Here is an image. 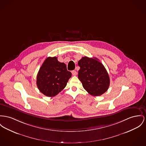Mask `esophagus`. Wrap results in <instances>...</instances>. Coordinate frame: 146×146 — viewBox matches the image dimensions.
Returning a JSON list of instances; mask_svg holds the SVG:
<instances>
[{
	"label": "esophagus",
	"mask_w": 146,
	"mask_h": 146,
	"mask_svg": "<svg viewBox=\"0 0 146 146\" xmlns=\"http://www.w3.org/2000/svg\"><path fill=\"white\" fill-rule=\"evenodd\" d=\"M71 73H72V75H74V76H76V74H77L76 71H75V70H72V71H71Z\"/></svg>",
	"instance_id": "esophagus-1"
}]
</instances>
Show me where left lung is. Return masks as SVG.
I'll use <instances>...</instances> for the list:
<instances>
[{
	"label": "left lung",
	"instance_id": "left-lung-1",
	"mask_svg": "<svg viewBox=\"0 0 146 146\" xmlns=\"http://www.w3.org/2000/svg\"><path fill=\"white\" fill-rule=\"evenodd\" d=\"M78 65L80 67L78 78L88 94L98 96L107 91L110 83L109 75L98 58L83 57L78 61Z\"/></svg>",
	"mask_w": 146,
	"mask_h": 146
}]
</instances>
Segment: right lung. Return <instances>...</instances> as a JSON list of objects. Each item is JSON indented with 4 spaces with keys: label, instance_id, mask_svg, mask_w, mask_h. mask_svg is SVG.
<instances>
[{
    "label": "right lung",
    "instance_id": "1",
    "mask_svg": "<svg viewBox=\"0 0 146 146\" xmlns=\"http://www.w3.org/2000/svg\"><path fill=\"white\" fill-rule=\"evenodd\" d=\"M71 77V73L64 62H59L56 57H48L39 69L36 85L44 95L54 97L66 87Z\"/></svg>",
    "mask_w": 146,
    "mask_h": 146
}]
</instances>
